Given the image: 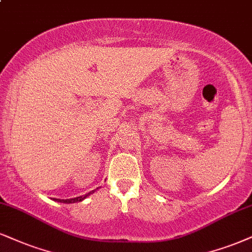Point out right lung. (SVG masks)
I'll list each match as a JSON object with an SVG mask.
<instances>
[{"mask_svg":"<svg viewBox=\"0 0 252 252\" xmlns=\"http://www.w3.org/2000/svg\"><path fill=\"white\" fill-rule=\"evenodd\" d=\"M97 189H98V188H97ZM97 189H94V190L88 192V194H85V195H84V196H78V197H73V198H67V200H61V198H51V200H54V201H56V202H61V203H76V202H82V201L84 200V198L88 197L90 194H93V192L97 190Z\"/></svg>","mask_w":252,"mask_h":252,"instance_id":"1","label":"right lung"}]
</instances>
